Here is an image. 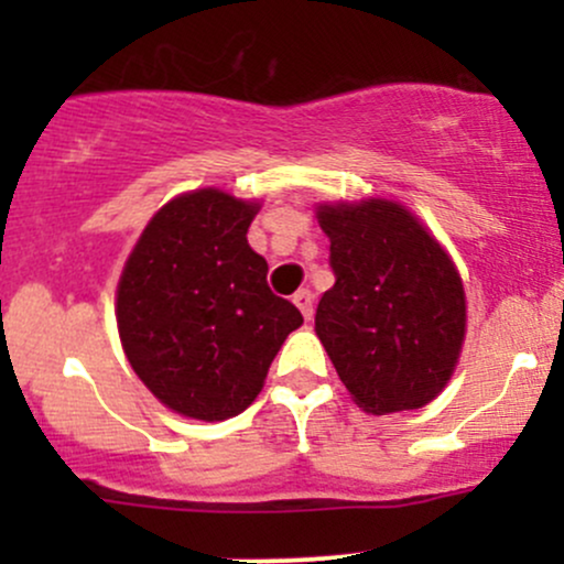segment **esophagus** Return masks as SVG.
<instances>
[{
  "label": "esophagus",
  "mask_w": 564,
  "mask_h": 564,
  "mask_svg": "<svg viewBox=\"0 0 564 564\" xmlns=\"http://www.w3.org/2000/svg\"><path fill=\"white\" fill-rule=\"evenodd\" d=\"M294 304L302 310L304 318H307V321L313 318V310H315V296H313V291H310V289H300V291H296V294H294Z\"/></svg>",
  "instance_id": "34e87169"
}]
</instances>
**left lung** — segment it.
Returning a JSON list of instances; mask_svg holds the SVG:
<instances>
[{
    "label": "left lung",
    "instance_id": "obj_1",
    "mask_svg": "<svg viewBox=\"0 0 564 564\" xmlns=\"http://www.w3.org/2000/svg\"><path fill=\"white\" fill-rule=\"evenodd\" d=\"M334 286L315 310L328 358L368 413L422 408L448 384L464 328L462 278L405 206L368 198L321 206Z\"/></svg>",
    "mask_w": 564,
    "mask_h": 564
}]
</instances>
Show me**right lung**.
<instances>
[{
    "label": "right lung",
    "instance_id": "add662e5",
    "mask_svg": "<svg viewBox=\"0 0 564 564\" xmlns=\"http://www.w3.org/2000/svg\"><path fill=\"white\" fill-rule=\"evenodd\" d=\"M257 209L215 187L170 200L119 281L116 321L134 373L161 403L200 422L254 403L283 339L302 326L246 241Z\"/></svg>",
    "mask_w": 564,
    "mask_h": 564
}]
</instances>
